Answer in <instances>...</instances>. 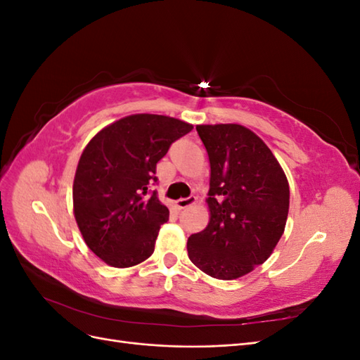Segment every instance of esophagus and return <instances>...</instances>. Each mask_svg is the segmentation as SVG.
I'll use <instances>...</instances> for the list:
<instances>
[{"label":"esophagus","instance_id":"34e87169","mask_svg":"<svg viewBox=\"0 0 360 360\" xmlns=\"http://www.w3.org/2000/svg\"><path fill=\"white\" fill-rule=\"evenodd\" d=\"M195 201H197V197H193V195H191V197H188V198H180V200H177V201H176V205H177L179 210H183V209H186V207L195 204Z\"/></svg>","mask_w":360,"mask_h":360}]
</instances>
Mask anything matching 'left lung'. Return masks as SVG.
<instances>
[{
	"label": "left lung",
	"instance_id": "left-lung-1",
	"mask_svg": "<svg viewBox=\"0 0 360 360\" xmlns=\"http://www.w3.org/2000/svg\"><path fill=\"white\" fill-rule=\"evenodd\" d=\"M210 160V222L188 240V255L216 279L240 278L270 257L284 233L290 188L270 148L240 124H201Z\"/></svg>",
	"mask_w": 360,
	"mask_h": 360
}]
</instances>
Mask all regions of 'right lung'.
Masks as SVG:
<instances>
[{"mask_svg":"<svg viewBox=\"0 0 360 360\" xmlns=\"http://www.w3.org/2000/svg\"><path fill=\"white\" fill-rule=\"evenodd\" d=\"M181 120L136 114L106 126L82 151L73 181V212L84 240L112 267L143 263L155 250L169 210L150 191L156 165L189 134Z\"/></svg>","mask_w":360,"mask_h":360,"instance_id":"obj_1","label":"right lung"}]
</instances>
